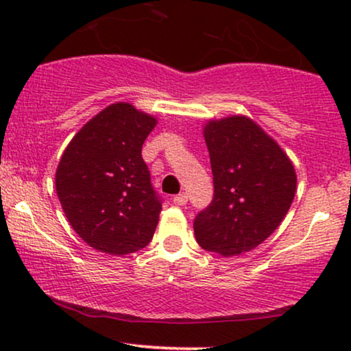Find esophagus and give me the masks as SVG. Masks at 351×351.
<instances>
[{
    "label": "esophagus",
    "instance_id": "1",
    "mask_svg": "<svg viewBox=\"0 0 351 351\" xmlns=\"http://www.w3.org/2000/svg\"><path fill=\"white\" fill-rule=\"evenodd\" d=\"M173 203L178 204V206H184V204L188 203V196H186V193H180V195H176L175 198H173Z\"/></svg>",
    "mask_w": 351,
    "mask_h": 351
}]
</instances>
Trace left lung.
I'll return each instance as SVG.
<instances>
[{"instance_id":"left-lung-1","label":"left lung","mask_w":351,"mask_h":351,"mask_svg":"<svg viewBox=\"0 0 351 351\" xmlns=\"http://www.w3.org/2000/svg\"><path fill=\"white\" fill-rule=\"evenodd\" d=\"M203 135L215 196L195 217L196 241L209 252L239 256L279 228L295 196V168L276 140L249 117L209 120Z\"/></svg>"}]
</instances>
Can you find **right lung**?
<instances>
[{"label":"right lung","mask_w":351,"mask_h":351,"mask_svg":"<svg viewBox=\"0 0 351 351\" xmlns=\"http://www.w3.org/2000/svg\"><path fill=\"white\" fill-rule=\"evenodd\" d=\"M155 125V117L132 104H112L80 128L60 156V206L79 237L100 252H136L155 234L162 199L142 158Z\"/></svg>","instance_id":"1"}]
</instances>
